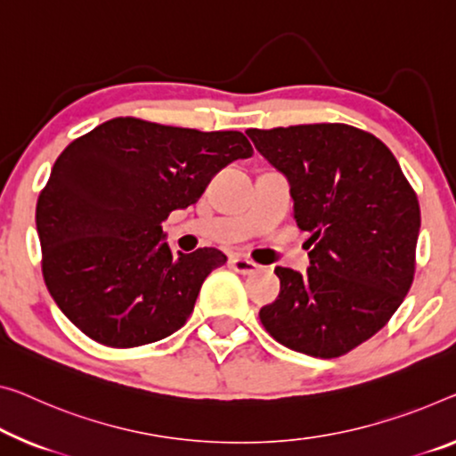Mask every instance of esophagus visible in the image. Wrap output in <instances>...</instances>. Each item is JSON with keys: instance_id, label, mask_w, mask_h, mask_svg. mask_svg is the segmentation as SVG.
<instances>
[{"instance_id": "obj_1", "label": "esophagus", "mask_w": 456, "mask_h": 456, "mask_svg": "<svg viewBox=\"0 0 456 456\" xmlns=\"http://www.w3.org/2000/svg\"><path fill=\"white\" fill-rule=\"evenodd\" d=\"M230 265H232V269L236 273H240V275H252V273H256L261 269V265H256L255 261H250L247 256H232L230 258Z\"/></svg>"}]
</instances>
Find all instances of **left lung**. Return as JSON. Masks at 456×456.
<instances>
[{"label":"left lung","instance_id":"1","mask_svg":"<svg viewBox=\"0 0 456 456\" xmlns=\"http://www.w3.org/2000/svg\"><path fill=\"white\" fill-rule=\"evenodd\" d=\"M291 183L293 218L312 236L307 275L277 267L265 330L297 353L336 359L394 316L416 273L419 204L391 151L348 124L247 130Z\"/></svg>","mask_w":456,"mask_h":456}]
</instances>
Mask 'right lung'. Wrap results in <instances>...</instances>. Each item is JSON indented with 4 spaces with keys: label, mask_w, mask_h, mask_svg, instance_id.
<instances>
[{
    "label": "right lung",
    "mask_w": 456,
    "mask_h": 456,
    "mask_svg": "<svg viewBox=\"0 0 456 456\" xmlns=\"http://www.w3.org/2000/svg\"><path fill=\"white\" fill-rule=\"evenodd\" d=\"M252 157L242 132H201L114 118L61 152L37 204L42 277L61 312L111 348L173 334L218 248L173 255L160 222L195 204L216 173Z\"/></svg>",
    "instance_id": "add662e5"
}]
</instances>
